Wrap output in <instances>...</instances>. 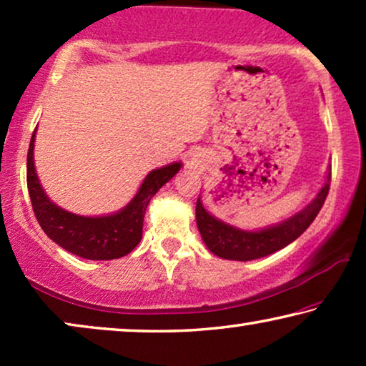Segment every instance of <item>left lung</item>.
Segmentation results:
<instances>
[{
    "label": "left lung",
    "instance_id": "8db88e82",
    "mask_svg": "<svg viewBox=\"0 0 366 366\" xmlns=\"http://www.w3.org/2000/svg\"><path fill=\"white\" fill-rule=\"evenodd\" d=\"M330 182H332V167L328 168L323 187L320 188L317 197L307 207L295 213L293 217L283 219L277 224H272V227L257 229V232L237 228L213 217L207 212V208L202 203V198L198 197L197 224L199 234H202L209 252L219 258L234 259V262H249V259L268 257V254L278 252V249L295 242L313 223V219L317 218L318 212L323 207L325 199H327Z\"/></svg>",
    "mask_w": 366,
    "mask_h": 366
}]
</instances>
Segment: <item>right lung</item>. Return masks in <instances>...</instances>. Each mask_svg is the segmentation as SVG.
<instances>
[{
  "instance_id": "right-lung-1",
  "label": "right lung",
  "mask_w": 366,
  "mask_h": 366,
  "mask_svg": "<svg viewBox=\"0 0 366 366\" xmlns=\"http://www.w3.org/2000/svg\"><path fill=\"white\" fill-rule=\"evenodd\" d=\"M34 137L36 129L28 149L26 179L39 227L66 252L86 259H114L132 252L142 239L143 218L149 199L183 167L182 162H174L149 172L132 202L119 212L103 217H83L58 207L44 193L34 168Z\"/></svg>"
}]
</instances>
